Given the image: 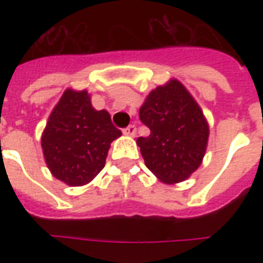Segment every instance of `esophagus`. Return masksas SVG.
Segmentation results:
<instances>
[{
    "label": "esophagus",
    "instance_id": "esophagus-1",
    "mask_svg": "<svg viewBox=\"0 0 263 263\" xmlns=\"http://www.w3.org/2000/svg\"><path fill=\"white\" fill-rule=\"evenodd\" d=\"M123 134L127 136H135L136 134V127L135 125H128L127 128H124Z\"/></svg>",
    "mask_w": 263,
    "mask_h": 263
}]
</instances>
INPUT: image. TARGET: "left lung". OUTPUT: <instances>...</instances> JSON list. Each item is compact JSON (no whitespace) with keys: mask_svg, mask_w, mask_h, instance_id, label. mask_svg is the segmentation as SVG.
<instances>
[{"mask_svg":"<svg viewBox=\"0 0 263 263\" xmlns=\"http://www.w3.org/2000/svg\"><path fill=\"white\" fill-rule=\"evenodd\" d=\"M139 117L150 128L136 140L146 166L165 184L187 180L202 164L209 140L208 120L191 92L168 80L148 92Z\"/></svg>","mask_w":263,"mask_h":263,"instance_id":"8db88e82","label":"left lung"}]
</instances>
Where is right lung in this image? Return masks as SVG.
<instances>
[{
  "label": "right lung",
  "mask_w": 263,
  "mask_h": 263,
  "mask_svg": "<svg viewBox=\"0 0 263 263\" xmlns=\"http://www.w3.org/2000/svg\"><path fill=\"white\" fill-rule=\"evenodd\" d=\"M121 136L106 110H95L86 90L67 88L41 136L43 157L55 179L86 185L105 166L110 143Z\"/></svg>",
  "instance_id": "1"
}]
</instances>
